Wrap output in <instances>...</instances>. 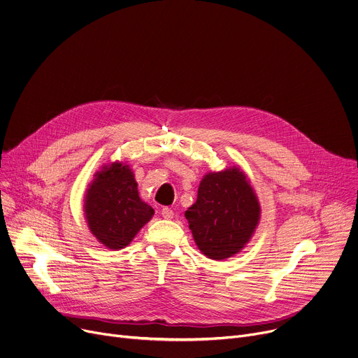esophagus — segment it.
<instances>
[{"label":"esophagus","instance_id":"esophagus-1","mask_svg":"<svg viewBox=\"0 0 358 358\" xmlns=\"http://www.w3.org/2000/svg\"><path fill=\"white\" fill-rule=\"evenodd\" d=\"M162 215H163L164 220H171V218L174 217V213H173L171 208H167V207H166V208L162 210Z\"/></svg>","mask_w":358,"mask_h":358}]
</instances>
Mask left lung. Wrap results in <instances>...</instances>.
Here are the masks:
<instances>
[{
  "instance_id": "1",
  "label": "left lung",
  "mask_w": 358,
  "mask_h": 358,
  "mask_svg": "<svg viewBox=\"0 0 358 358\" xmlns=\"http://www.w3.org/2000/svg\"><path fill=\"white\" fill-rule=\"evenodd\" d=\"M185 218L198 249L210 259L222 261L250 241L261 220V203L246 174L232 166L202 177Z\"/></svg>"
}]
</instances>
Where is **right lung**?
<instances>
[{
	"mask_svg": "<svg viewBox=\"0 0 358 358\" xmlns=\"http://www.w3.org/2000/svg\"><path fill=\"white\" fill-rule=\"evenodd\" d=\"M83 211L93 236L113 250L127 246L155 215L138 195L133 170L120 162L103 166L94 174L85 194Z\"/></svg>",
	"mask_w": 358,
	"mask_h": 358,
	"instance_id": "obj_1",
	"label": "right lung"
}]
</instances>
